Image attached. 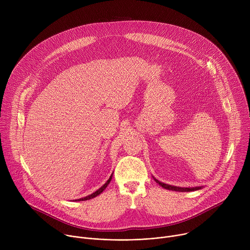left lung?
<instances>
[{"mask_svg":"<svg viewBox=\"0 0 250 250\" xmlns=\"http://www.w3.org/2000/svg\"><path fill=\"white\" fill-rule=\"evenodd\" d=\"M156 181V183H158L160 186H162L163 188L167 189V190H172V191H178V192H190V191H195V190H199L201 189V187H195V188H181V187H176V186H171V185H167L164 183L159 182L158 180L154 179Z\"/></svg>","mask_w":250,"mask_h":250,"instance_id":"8db88e82","label":"left lung"}]
</instances>
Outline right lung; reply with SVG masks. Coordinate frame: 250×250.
Here are the masks:
<instances>
[{
	"instance_id": "1",
	"label": "right lung",
	"mask_w": 250,
	"mask_h": 250,
	"mask_svg": "<svg viewBox=\"0 0 250 250\" xmlns=\"http://www.w3.org/2000/svg\"><path fill=\"white\" fill-rule=\"evenodd\" d=\"M112 176L113 175H111V177L109 178V180L106 181L100 189H98L96 192H94L93 194H91V195H89V196H87V197H84V198H81V199H78V200H76V201H87V200H90V199H92V198H95V197H97L98 195H100L105 188H106V186L109 185V183L111 182V180H112Z\"/></svg>"
}]
</instances>
